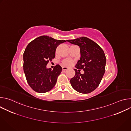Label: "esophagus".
Segmentation results:
<instances>
[{"mask_svg": "<svg viewBox=\"0 0 131 131\" xmlns=\"http://www.w3.org/2000/svg\"><path fill=\"white\" fill-rule=\"evenodd\" d=\"M62 69H63V71H65V70H66L68 69V68L67 67H62Z\"/></svg>", "mask_w": 131, "mask_h": 131, "instance_id": "obj_1", "label": "esophagus"}]
</instances>
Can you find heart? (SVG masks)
<instances>
[{
	"label": "heart",
	"instance_id": "heart-1",
	"mask_svg": "<svg viewBox=\"0 0 131 131\" xmlns=\"http://www.w3.org/2000/svg\"><path fill=\"white\" fill-rule=\"evenodd\" d=\"M62 64L65 66H71L73 65V62L70 59H66L63 61Z\"/></svg>",
	"mask_w": 131,
	"mask_h": 131
}]
</instances>
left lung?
I'll return each instance as SVG.
<instances>
[{
    "mask_svg": "<svg viewBox=\"0 0 131 131\" xmlns=\"http://www.w3.org/2000/svg\"><path fill=\"white\" fill-rule=\"evenodd\" d=\"M67 41L78 46L81 54L75 66L76 69H74L75 75L70 79V84L79 93H90L98 87L105 73L106 58L104 52L99 45L87 37ZM79 69L84 70L83 74L79 72Z\"/></svg>",
    "mask_w": 131,
    "mask_h": 131,
    "instance_id": "1",
    "label": "left lung"
}]
</instances>
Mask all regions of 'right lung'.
Returning a JSON list of instances; mask_svg holds the SVG:
<instances>
[{
    "label": "right lung",
    "instance_id": "add662e5",
    "mask_svg": "<svg viewBox=\"0 0 131 131\" xmlns=\"http://www.w3.org/2000/svg\"><path fill=\"white\" fill-rule=\"evenodd\" d=\"M65 42L41 36L26 47L23 54V69L29 85L35 92L46 93L55 86L62 68L59 64L53 69L46 66L54 59L58 46Z\"/></svg>",
    "mask_w": 131,
    "mask_h": 131
}]
</instances>
